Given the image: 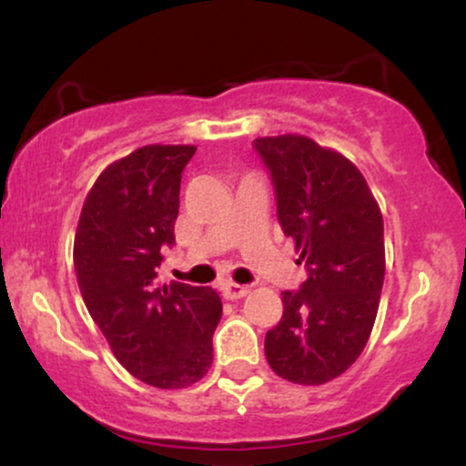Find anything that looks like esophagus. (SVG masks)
Instances as JSON below:
<instances>
[{
    "instance_id": "1",
    "label": "esophagus",
    "mask_w": 466,
    "mask_h": 466,
    "mask_svg": "<svg viewBox=\"0 0 466 466\" xmlns=\"http://www.w3.org/2000/svg\"><path fill=\"white\" fill-rule=\"evenodd\" d=\"M221 291H223V298H226V300H240V298L248 296L249 287L237 285V282H226V285L221 287Z\"/></svg>"
}]
</instances>
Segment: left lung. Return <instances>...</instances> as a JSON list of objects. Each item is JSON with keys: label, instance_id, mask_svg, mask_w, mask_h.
Instances as JSON below:
<instances>
[{"label": "left lung", "instance_id": "1", "mask_svg": "<svg viewBox=\"0 0 466 466\" xmlns=\"http://www.w3.org/2000/svg\"><path fill=\"white\" fill-rule=\"evenodd\" d=\"M254 148L274 184L278 223L309 274L282 291L265 357L278 377L319 386L349 370L370 337L386 276L383 217L344 155L304 136L258 137Z\"/></svg>", "mask_w": 466, "mask_h": 466}]
</instances>
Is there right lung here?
I'll return each mask as SVG.
<instances>
[{"instance_id": "1", "label": "right lung", "mask_w": 466, "mask_h": 466, "mask_svg": "<svg viewBox=\"0 0 466 466\" xmlns=\"http://www.w3.org/2000/svg\"><path fill=\"white\" fill-rule=\"evenodd\" d=\"M186 144H148L100 173L74 238L85 307L117 361L148 386L177 390L212 366L223 304L215 289L157 285L164 248L175 245L179 186L195 155Z\"/></svg>"}]
</instances>
